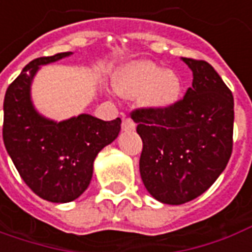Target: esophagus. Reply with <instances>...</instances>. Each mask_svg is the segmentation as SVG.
I'll use <instances>...</instances> for the list:
<instances>
[{
    "instance_id": "1",
    "label": "esophagus",
    "mask_w": 252,
    "mask_h": 252,
    "mask_svg": "<svg viewBox=\"0 0 252 252\" xmlns=\"http://www.w3.org/2000/svg\"><path fill=\"white\" fill-rule=\"evenodd\" d=\"M122 129L125 130V131H133V130L136 129V123L133 122L130 118H123Z\"/></svg>"
}]
</instances>
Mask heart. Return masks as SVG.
Segmentation results:
<instances>
[{"label":"heart","mask_w":252,"mask_h":252,"mask_svg":"<svg viewBox=\"0 0 252 252\" xmlns=\"http://www.w3.org/2000/svg\"><path fill=\"white\" fill-rule=\"evenodd\" d=\"M115 90L125 98L141 97L143 107L155 112L173 108L182 98L184 85L176 71L164 70L149 60L122 65L115 75Z\"/></svg>","instance_id":"obj_1"}]
</instances>
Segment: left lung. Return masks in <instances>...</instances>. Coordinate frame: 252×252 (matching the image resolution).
Listing matches in <instances>:
<instances>
[{
	"mask_svg": "<svg viewBox=\"0 0 252 252\" xmlns=\"http://www.w3.org/2000/svg\"><path fill=\"white\" fill-rule=\"evenodd\" d=\"M193 81L180 103L131 112L143 140L140 174L156 200L184 204L204 193L225 170L233 145V96L203 60L181 57Z\"/></svg>",
	"mask_w": 252,
	"mask_h": 252,
	"instance_id": "left-lung-1",
	"label": "left lung"
}]
</instances>
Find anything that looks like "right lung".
<instances>
[{
	"instance_id": "add662e5",
	"label": "right lung",
	"mask_w": 252,
	"mask_h": 252,
	"mask_svg": "<svg viewBox=\"0 0 252 252\" xmlns=\"http://www.w3.org/2000/svg\"><path fill=\"white\" fill-rule=\"evenodd\" d=\"M72 52L39 57L27 64L6 89L2 137L6 152L30 189L45 200L68 203L88 189L97 154L115 140L121 118L101 121L81 114L65 121L41 115L31 100V85L41 65Z\"/></svg>"
}]
</instances>
